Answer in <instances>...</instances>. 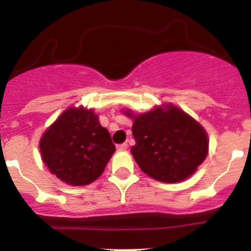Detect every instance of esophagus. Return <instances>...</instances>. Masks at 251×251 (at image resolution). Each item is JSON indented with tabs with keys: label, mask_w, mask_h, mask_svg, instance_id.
Instances as JSON below:
<instances>
[{
	"label": "esophagus",
	"mask_w": 251,
	"mask_h": 251,
	"mask_svg": "<svg viewBox=\"0 0 251 251\" xmlns=\"http://www.w3.org/2000/svg\"><path fill=\"white\" fill-rule=\"evenodd\" d=\"M127 143H121V144H118V146H116V149H118V151H126V149H127Z\"/></svg>",
	"instance_id": "esophagus-1"
}]
</instances>
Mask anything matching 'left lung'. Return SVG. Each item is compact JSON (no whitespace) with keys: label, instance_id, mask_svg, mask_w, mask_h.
Returning <instances> with one entry per match:
<instances>
[{"label":"left lung","instance_id":"obj_1","mask_svg":"<svg viewBox=\"0 0 251 251\" xmlns=\"http://www.w3.org/2000/svg\"><path fill=\"white\" fill-rule=\"evenodd\" d=\"M131 153L141 170L161 182H179L196 173L209 149L204 127L173 104L135 115Z\"/></svg>","mask_w":251,"mask_h":251}]
</instances>
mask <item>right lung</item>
Masks as SVG:
<instances>
[{"label": "right lung", "mask_w": 251, "mask_h": 251, "mask_svg": "<svg viewBox=\"0 0 251 251\" xmlns=\"http://www.w3.org/2000/svg\"><path fill=\"white\" fill-rule=\"evenodd\" d=\"M40 151L48 170L60 181L85 186L103 174L115 146L95 111L70 107L42 135Z\"/></svg>", "instance_id": "1"}]
</instances>
